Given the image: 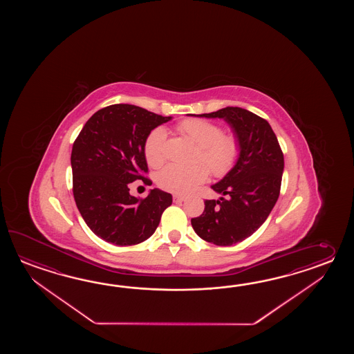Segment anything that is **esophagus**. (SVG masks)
I'll list each match as a JSON object with an SVG mask.
<instances>
[{"mask_svg": "<svg viewBox=\"0 0 354 354\" xmlns=\"http://www.w3.org/2000/svg\"><path fill=\"white\" fill-rule=\"evenodd\" d=\"M174 203H183V201H186V198L183 196L174 195Z\"/></svg>", "mask_w": 354, "mask_h": 354, "instance_id": "obj_1", "label": "esophagus"}]
</instances>
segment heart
Here are the masks:
<instances>
[{"label": "heart", "mask_w": 354, "mask_h": 354, "mask_svg": "<svg viewBox=\"0 0 354 354\" xmlns=\"http://www.w3.org/2000/svg\"><path fill=\"white\" fill-rule=\"evenodd\" d=\"M182 136L188 138L197 147L195 159L205 162L211 174L223 177L232 171L241 154L238 139L230 134H223L218 124L203 119H188L177 125ZM167 133L163 128L151 130L144 144V156L153 168L162 166L166 160ZM209 177V171L202 163L185 167L168 165L157 177L159 187L174 194H188Z\"/></svg>", "instance_id": "obj_1"}]
</instances>
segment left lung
<instances>
[{
    "label": "left lung",
    "instance_id": "left-lung-1",
    "mask_svg": "<svg viewBox=\"0 0 354 354\" xmlns=\"http://www.w3.org/2000/svg\"><path fill=\"white\" fill-rule=\"evenodd\" d=\"M197 116L225 120L239 142L241 154L232 171L211 186L221 197L206 200L203 214L191 218V224L203 241L233 245L254 233L277 203L283 153L271 125L245 109L227 106Z\"/></svg>",
    "mask_w": 354,
    "mask_h": 354
}]
</instances>
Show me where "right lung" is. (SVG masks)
Here are the masks:
<instances>
[{"label": "right lung", "instance_id": "obj_1", "mask_svg": "<svg viewBox=\"0 0 354 354\" xmlns=\"http://www.w3.org/2000/svg\"><path fill=\"white\" fill-rule=\"evenodd\" d=\"M172 116L116 104L93 113L77 136L72 156L73 196L91 230L115 245H136L156 232L172 195L158 188L145 198L130 195V183L151 185L144 144L153 129Z\"/></svg>", "mask_w": 354, "mask_h": 354}]
</instances>
